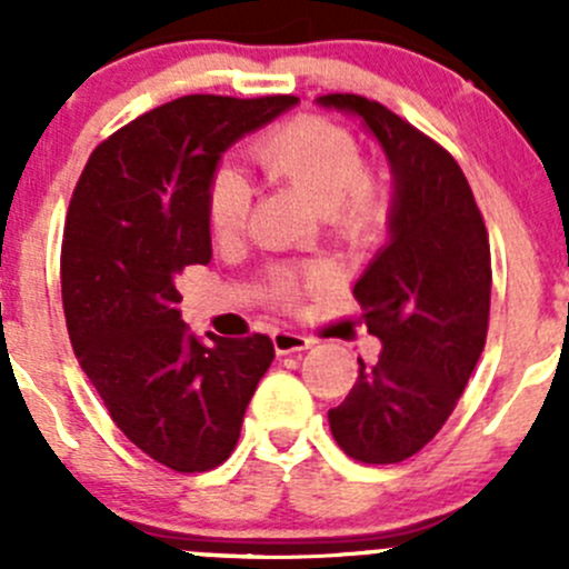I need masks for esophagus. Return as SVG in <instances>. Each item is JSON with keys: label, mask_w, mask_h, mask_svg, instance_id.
<instances>
[{"label": "esophagus", "mask_w": 569, "mask_h": 569, "mask_svg": "<svg viewBox=\"0 0 569 569\" xmlns=\"http://www.w3.org/2000/svg\"><path fill=\"white\" fill-rule=\"evenodd\" d=\"M272 343H274V352L278 355H291V352H302V349H311L313 341L302 332L295 330H274L272 332Z\"/></svg>", "instance_id": "34e87169"}]
</instances>
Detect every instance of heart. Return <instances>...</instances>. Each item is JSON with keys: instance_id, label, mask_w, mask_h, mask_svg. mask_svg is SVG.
Segmentation results:
<instances>
[{"instance_id": "1", "label": "heart", "mask_w": 569, "mask_h": 569, "mask_svg": "<svg viewBox=\"0 0 569 569\" xmlns=\"http://www.w3.org/2000/svg\"><path fill=\"white\" fill-rule=\"evenodd\" d=\"M258 168L283 181L306 198L343 242H366L375 237L388 211L386 192L363 168L360 146L343 126L319 114H300L263 134L252 146ZM250 211V189L233 170H217L206 192V217L217 242H231L244 231ZM319 272L300 280L280 274L274 280L278 300H295L300 289L319 286Z\"/></svg>"}]
</instances>
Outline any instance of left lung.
<instances>
[{"instance_id":"obj_1","label":"left lung","mask_w":569,"mask_h":569,"mask_svg":"<svg viewBox=\"0 0 569 569\" xmlns=\"http://www.w3.org/2000/svg\"><path fill=\"white\" fill-rule=\"evenodd\" d=\"M317 104L360 118L391 164L388 244L352 289L382 352L375 366L358 360L352 391L327 412L343 455L391 465L440 432L473 375L490 319V242L446 148L363 96Z\"/></svg>"}]
</instances>
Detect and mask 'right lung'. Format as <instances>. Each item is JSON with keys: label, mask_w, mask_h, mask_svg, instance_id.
Here are the masks:
<instances>
[{"label": "right lung", "mask_w": 569, "mask_h": 569, "mask_svg": "<svg viewBox=\"0 0 569 569\" xmlns=\"http://www.w3.org/2000/svg\"><path fill=\"white\" fill-rule=\"evenodd\" d=\"M295 96H183L90 153L62 233V311L79 366L114 427L178 473L222 465L274 347L267 336L198 341L178 278L211 261L206 192L222 153Z\"/></svg>", "instance_id": "add662e5"}]
</instances>
